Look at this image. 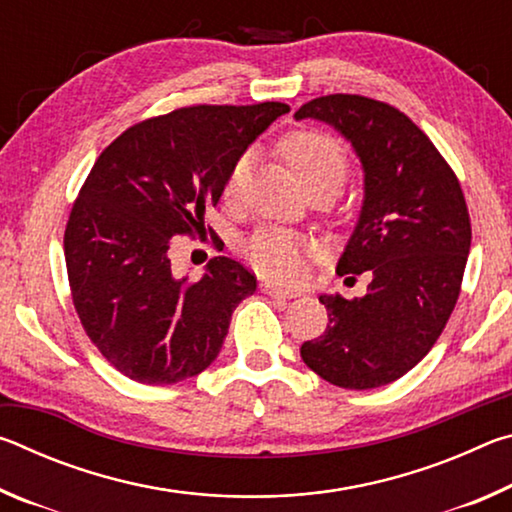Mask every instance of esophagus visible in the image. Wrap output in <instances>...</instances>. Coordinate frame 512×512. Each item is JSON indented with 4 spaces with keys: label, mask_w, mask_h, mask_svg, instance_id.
I'll return each mask as SVG.
<instances>
[{
    "label": "esophagus",
    "mask_w": 512,
    "mask_h": 512,
    "mask_svg": "<svg viewBox=\"0 0 512 512\" xmlns=\"http://www.w3.org/2000/svg\"><path fill=\"white\" fill-rule=\"evenodd\" d=\"M262 291L266 296L271 298H282V300H291V298H298L296 291H289V289H282V287H275L271 282H262Z\"/></svg>",
    "instance_id": "esophagus-1"
}]
</instances>
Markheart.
Masks as SVG:
<instances>
[{"instance_id":"obj_1","label":"heart","mask_w":512,"mask_h":512,"mask_svg":"<svg viewBox=\"0 0 512 512\" xmlns=\"http://www.w3.org/2000/svg\"><path fill=\"white\" fill-rule=\"evenodd\" d=\"M280 151L307 194L325 192L334 196L348 178V151L334 135L318 128H300V131L287 133L280 140ZM246 173L248 155L239 158L232 167L225 183V198L237 196ZM244 257L259 275L280 282H296L307 268L309 246L305 239L291 232L259 230L244 246Z\"/></svg>"}]
</instances>
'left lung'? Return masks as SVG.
Masks as SVG:
<instances>
[{"label":"left lung","instance_id":"1","mask_svg":"<svg viewBox=\"0 0 512 512\" xmlns=\"http://www.w3.org/2000/svg\"><path fill=\"white\" fill-rule=\"evenodd\" d=\"M334 126L363 167L359 223L339 275L370 273L363 298L320 296L329 325L300 357L352 391L391 384L427 357L456 307L472 225L456 173L413 121L384 101L327 94L296 119Z\"/></svg>","mask_w":512,"mask_h":512}]
</instances>
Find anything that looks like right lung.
<instances>
[{
  "mask_svg": "<svg viewBox=\"0 0 512 512\" xmlns=\"http://www.w3.org/2000/svg\"><path fill=\"white\" fill-rule=\"evenodd\" d=\"M284 112L280 101L178 108L126 128L94 162L69 212L65 264L85 334L121 375L176 384L216 359L255 275L214 257L189 282L169 248L205 230L241 153Z\"/></svg>",
  "mask_w": 512,
  "mask_h": 512,
  "instance_id": "1",
  "label": "right lung"
}]
</instances>
